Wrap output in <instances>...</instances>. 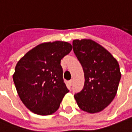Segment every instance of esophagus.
<instances>
[{"label": "esophagus", "mask_w": 132, "mask_h": 132, "mask_svg": "<svg viewBox=\"0 0 132 132\" xmlns=\"http://www.w3.org/2000/svg\"><path fill=\"white\" fill-rule=\"evenodd\" d=\"M73 80H71L70 81H69V84H70L71 86H72V84H73Z\"/></svg>", "instance_id": "34e87169"}]
</instances>
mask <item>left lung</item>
<instances>
[{"mask_svg":"<svg viewBox=\"0 0 132 132\" xmlns=\"http://www.w3.org/2000/svg\"><path fill=\"white\" fill-rule=\"evenodd\" d=\"M73 48L85 77L83 90L75 95V100L86 112H101L117 94L121 78L119 63L107 49L91 39H74Z\"/></svg>","mask_w":132,"mask_h":132,"instance_id":"1","label":"left lung"}]
</instances>
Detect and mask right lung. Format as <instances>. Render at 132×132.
<instances>
[{"label":"right lung","mask_w":132,"mask_h":132,"mask_svg":"<svg viewBox=\"0 0 132 132\" xmlns=\"http://www.w3.org/2000/svg\"><path fill=\"white\" fill-rule=\"evenodd\" d=\"M73 46L62 41L44 42L18 61L13 78L19 97L30 111L39 115L54 113L69 92L63 79L61 60Z\"/></svg>","instance_id":"obj_1"}]
</instances>
